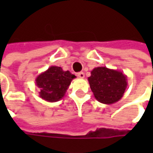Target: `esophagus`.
I'll return each instance as SVG.
<instances>
[{"label":"esophagus","instance_id":"esophagus-1","mask_svg":"<svg viewBox=\"0 0 153 153\" xmlns=\"http://www.w3.org/2000/svg\"><path fill=\"white\" fill-rule=\"evenodd\" d=\"M76 76L79 77V78H84L85 77V75L83 72H78V73L76 74Z\"/></svg>","mask_w":153,"mask_h":153}]
</instances>
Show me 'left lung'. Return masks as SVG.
I'll return each mask as SVG.
<instances>
[{
    "label": "left lung",
    "mask_w": 153,
    "mask_h": 153,
    "mask_svg": "<svg viewBox=\"0 0 153 153\" xmlns=\"http://www.w3.org/2000/svg\"><path fill=\"white\" fill-rule=\"evenodd\" d=\"M88 80L95 99L105 105L121 100L128 85L125 74L105 66L94 68Z\"/></svg>",
    "instance_id": "8db88e82"
}]
</instances>
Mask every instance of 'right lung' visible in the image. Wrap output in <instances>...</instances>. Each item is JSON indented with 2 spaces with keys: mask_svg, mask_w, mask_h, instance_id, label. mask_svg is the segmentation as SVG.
Segmentation results:
<instances>
[{
  "mask_svg": "<svg viewBox=\"0 0 153 153\" xmlns=\"http://www.w3.org/2000/svg\"><path fill=\"white\" fill-rule=\"evenodd\" d=\"M76 76L59 66H50L36 78L39 96L48 102H56L65 96L71 81Z\"/></svg>",
  "mask_w": 153,
  "mask_h": 153,
  "instance_id": "right-lung-1",
  "label": "right lung"
}]
</instances>
